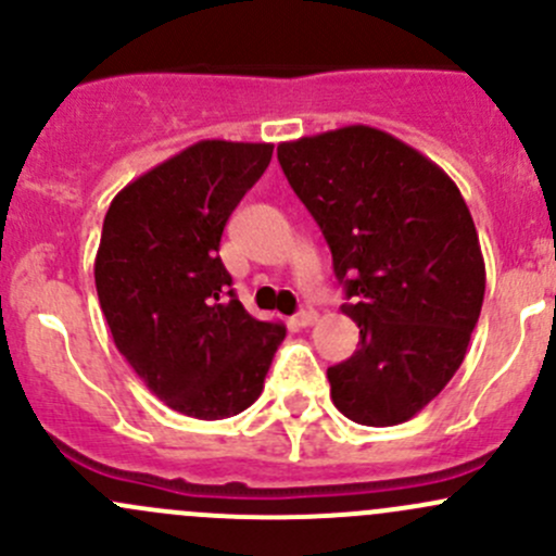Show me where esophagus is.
<instances>
[{
	"label": "esophagus",
	"instance_id": "34e87169",
	"mask_svg": "<svg viewBox=\"0 0 556 556\" xmlns=\"http://www.w3.org/2000/svg\"><path fill=\"white\" fill-rule=\"evenodd\" d=\"M295 323H299L301 328H309V325L317 323V312H314L309 304H306V306H301L299 314H295Z\"/></svg>",
	"mask_w": 556,
	"mask_h": 556
}]
</instances>
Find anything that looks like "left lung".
I'll return each instance as SVG.
<instances>
[{
	"instance_id": "8db88e82",
	"label": "left lung",
	"mask_w": 556,
	"mask_h": 556,
	"mask_svg": "<svg viewBox=\"0 0 556 556\" xmlns=\"http://www.w3.org/2000/svg\"><path fill=\"white\" fill-rule=\"evenodd\" d=\"M279 166L333 255L361 328L328 368L352 422L390 428L422 412L457 374L484 301V257L450 174L392 134L344 126L277 148Z\"/></svg>"
}]
</instances>
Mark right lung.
I'll use <instances>...</instances> for the list:
<instances>
[{
  "label": "right lung",
  "mask_w": 556,
  "mask_h": 556,
  "mask_svg": "<svg viewBox=\"0 0 556 556\" xmlns=\"http://www.w3.org/2000/svg\"><path fill=\"white\" fill-rule=\"evenodd\" d=\"M274 144L204 139L128 182L106 210L93 277L117 352L155 397L195 419L244 412L285 325L261 323L220 261L228 217Z\"/></svg>",
  "instance_id": "right-lung-1"
}]
</instances>
